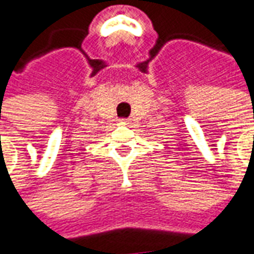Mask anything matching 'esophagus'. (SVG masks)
Masks as SVG:
<instances>
[{
  "label": "esophagus",
  "mask_w": 254,
  "mask_h": 254,
  "mask_svg": "<svg viewBox=\"0 0 254 254\" xmlns=\"http://www.w3.org/2000/svg\"><path fill=\"white\" fill-rule=\"evenodd\" d=\"M121 122L122 124H127V122H129V120H127V118H122Z\"/></svg>",
  "instance_id": "obj_1"
}]
</instances>
